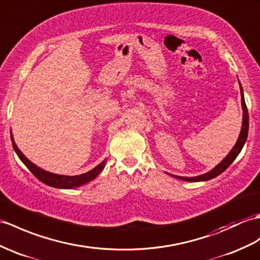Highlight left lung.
<instances>
[{"mask_svg":"<svg viewBox=\"0 0 260 260\" xmlns=\"http://www.w3.org/2000/svg\"><path fill=\"white\" fill-rule=\"evenodd\" d=\"M238 83H239L240 95H241V107H243V124H241V129H240V134L238 136V140H237L236 144H235L233 149L228 153V155L219 162L218 165L215 166L212 171H209L206 174L199 175V176H195V177H183V176H177V175H173V174L167 173L170 176H173L177 179L186 180V182H206V180L215 178L216 176L220 175L222 172H225L229 167V165H231L232 162L236 159V157L240 153V150L243 149L244 145L247 141V136H248V128H249V116H248V111H247V106L245 103L244 90H243V86H241L239 80H238Z\"/></svg>","mask_w":260,"mask_h":260,"instance_id":"8db88e82","label":"left lung"}]
</instances>
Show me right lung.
<instances>
[{
	"mask_svg": "<svg viewBox=\"0 0 260 260\" xmlns=\"http://www.w3.org/2000/svg\"><path fill=\"white\" fill-rule=\"evenodd\" d=\"M11 141L12 145H13V148L15 150V153L19 156V158L22 160V162L25 165L28 171L31 172L34 176L40 179L42 183H44L51 187H55V188H63V189H72V188H76V187H80L82 185H85L89 182H92L93 179L99 176L100 173L103 171V168L105 167V164L107 159L105 158L102 162L94 167L93 170H90L89 172L85 174H81V175H76V176H66V175H58V174H53L50 172H46L42 168L38 167L33 162L27 159L24 154L19 149V147L16 146V144L14 142V137L12 135L11 132Z\"/></svg>",
	"mask_w": 260,
	"mask_h": 260,
	"instance_id": "right-lung-1",
	"label": "right lung"
}]
</instances>
